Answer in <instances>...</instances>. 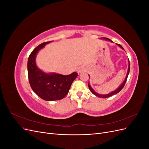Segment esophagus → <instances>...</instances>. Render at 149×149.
<instances>
[{"mask_svg":"<svg viewBox=\"0 0 149 149\" xmlns=\"http://www.w3.org/2000/svg\"><path fill=\"white\" fill-rule=\"evenodd\" d=\"M78 73H81V71L79 70L78 71Z\"/></svg>","mask_w":149,"mask_h":149,"instance_id":"esophagus-1","label":"esophagus"}]
</instances>
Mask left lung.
<instances>
[{"mask_svg":"<svg viewBox=\"0 0 149 149\" xmlns=\"http://www.w3.org/2000/svg\"><path fill=\"white\" fill-rule=\"evenodd\" d=\"M102 38L106 40H107V41H109V42H112V43H113V42H112V40H111L109 39V38H104V37H102ZM116 45H118L120 48H122V49H124H124L123 48V47H122V46L120 45L117 44V43H116ZM128 62H129V66H128V70H127V74H126V76H125L124 81L123 82V83H122V84L119 86L118 87V88H117L116 89L114 90L113 91H112V92H111V93H108V94H98L97 93H96L95 91H94V89L92 88V87L91 86V85L89 84V83H88V87H89V88L90 91H91V93H92L93 94H94L95 96H96L97 97H101V98H107V97H110V96H113V95H114V94H116L117 93H118L119 92H120V91H121V89L124 88V85H125V84L126 81H127V77H128L129 73V71H130V63H129V59H128Z\"/></svg>","mask_w":149,"mask_h":149,"instance_id":"obj_1","label":"left lung"}]
</instances>
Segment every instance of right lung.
<instances>
[{"instance_id":"right-lung-1","label":"right lung","mask_w":149,"mask_h":149,"mask_svg":"<svg viewBox=\"0 0 149 149\" xmlns=\"http://www.w3.org/2000/svg\"><path fill=\"white\" fill-rule=\"evenodd\" d=\"M52 42H45L35 48L29 57L27 69L30 85L33 92L45 101L60 100L68 93L72 83L78 76L76 72L69 75L47 73L37 67L36 56L40 49Z\"/></svg>"}]
</instances>
